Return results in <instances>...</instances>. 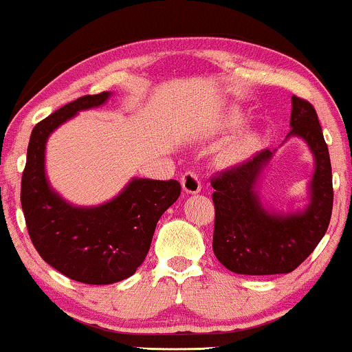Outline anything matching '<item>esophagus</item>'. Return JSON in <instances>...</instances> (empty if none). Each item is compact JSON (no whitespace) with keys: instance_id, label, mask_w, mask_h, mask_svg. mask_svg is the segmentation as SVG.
<instances>
[{"instance_id":"esophagus-1","label":"esophagus","mask_w":352,"mask_h":352,"mask_svg":"<svg viewBox=\"0 0 352 352\" xmlns=\"http://www.w3.org/2000/svg\"><path fill=\"white\" fill-rule=\"evenodd\" d=\"M182 188H184L185 193H190V195H195L198 193L201 190V182L198 179V175L195 172H185L184 175H182Z\"/></svg>"}]
</instances>
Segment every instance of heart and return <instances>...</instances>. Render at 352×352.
<instances>
[{
	"mask_svg": "<svg viewBox=\"0 0 352 352\" xmlns=\"http://www.w3.org/2000/svg\"><path fill=\"white\" fill-rule=\"evenodd\" d=\"M244 122V113L238 108H230L223 118V128L226 129H236L239 126H243ZM257 144V135L252 131L241 134L239 138H236L231 144H228L226 149L223 151V159L228 164H236L241 162L248 157L251 152L256 149Z\"/></svg>",
	"mask_w": 352,
	"mask_h": 352,
	"instance_id": "1",
	"label": "heart"
}]
</instances>
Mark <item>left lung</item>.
I'll return each instance as SVG.
<instances>
[{
    "instance_id": "8db88e82",
    "label": "left lung",
    "mask_w": 352,
    "mask_h": 352,
    "mask_svg": "<svg viewBox=\"0 0 352 352\" xmlns=\"http://www.w3.org/2000/svg\"><path fill=\"white\" fill-rule=\"evenodd\" d=\"M290 128L287 139L305 141L315 160V172L307 187L308 203L303 208L275 211L261 200V175L277 149L262 151L211 182L214 188L213 252L231 272L289 274L310 256L328 230L333 210L328 146L315 108L297 96H292Z\"/></svg>"
}]
</instances>
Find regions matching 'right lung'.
<instances>
[{
  "instance_id": "obj_1",
  "label": "right lung",
  "mask_w": 352,
  "mask_h": 352,
  "mask_svg": "<svg viewBox=\"0 0 352 352\" xmlns=\"http://www.w3.org/2000/svg\"><path fill=\"white\" fill-rule=\"evenodd\" d=\"M111 91L85 95L34 126L21 182V205L39 256L72 280L108 285L131 277L149 252L155 224L180 197L177 180L134 179L96 206H77L50 187L45 144L63 122L98 108Z\"/></svg>"
}]
</instances>
